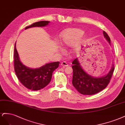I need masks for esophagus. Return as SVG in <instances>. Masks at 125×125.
<instances>
[{
	"mask_svg": "<svg viewBox=\"0 0 125 125\" xmlns=\"http://www.w3.org/2000/svg\"><path fill=\"white\" fill-rule=\"evenodd\" d=\"M61 66H64V67H66V66H68V65L67 64V63L66 62H63L61 63Z\"/></svg>",
	"mask_w": 125,
	"mask_h": 125,
	"instance_id": "1",
	"label": "esophagus"
}]
</instances>
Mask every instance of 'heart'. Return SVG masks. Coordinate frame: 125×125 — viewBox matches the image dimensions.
Instances as JSON below:
<instances>
[{
  "instance_id": "obj_1",
  "label": "heart",
  "mask_w": 125,
  "mask_h": 125,
  "mask_svg": "<svg viewBox=\"0 0 125 125\" xmlns=\"http://www.w3.org/2000/svg\"><path fill=\"white\" fill-rule=\"evenodd\" d=\"M60 42L64 47H72L71 51L77 53L79 51L80 45L86 38L83 31L77 28H70L60 34Z\"/></svg>"
}]
</instances>
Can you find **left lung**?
Segmentation results:
<instances>
[{"mask_svg": "<svg viewBox=\"0 0 125 125\" xmlns=\"http://www.w3.org/2000/svg\"><path fill=\"white\" fill-rule=\"evenodd\" d=\"M104 38L111 45L109 36L105 31L103 32ZM73 71L72 83L79 93L84 95H92L98 93L107 87L113 73L114 67L112 65L108 73L103 76L94 77L84 71L80 65L78 58L72 62Z\"/></svg>", "mask_w": 125, "mask_h": 125, "instance_id": "left-lung-1", "label": "left lung"}]
</instances>
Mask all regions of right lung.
<instances>
[{
	"label": "right lung",
	"mask_w": 125,
	"mask_h": 125,
	"mask_svg": "<svg viewBox=\"0 0 125 125\" xmlns=\"http://www.w3.org/2000/svg\"><path fill=\"white\" fill-rule=\"evenodd\" d=\"M50 21H41L27 26L25 30L34 27H44L48 25ZM59 62L46 63L36 68H31L23 64L16 49V42L14 51V71L18 79L23 85L31 90H41L47 86L51 81L53 72L59 67Z\"/></svg>",
	"instance_id": "obj_1"
}]
</instances>
